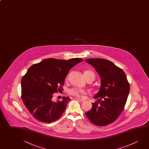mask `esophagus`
<instances>
[{"mask_svg": "<svg viewBox=\"0 0 149 149\" xmlns=\"http://www.w3.org/2000/svg\"><path fill=\"white\" fill-rule=\"evenodd\" d=\"M76 99L77 100H78V101H79V102H84V99H79V98H76Z\"/></svg>", "mask_w": 149, "mask_h": 149, "instance_id": "34e87169", "label": "esophagus"}]
</instances>
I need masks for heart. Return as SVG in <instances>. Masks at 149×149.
<instances>
[{
	"label": "heart",
	"mask_w": 149,
	"mask_h": 149,
	"mask_svg": "<svg viewBox=\"0 0 149 149\" xmlns=\"http://www.w3.org/2000/svg\"><path fill=\"white\" fill-rule=\"evenodd\" d=\"M84 75L86 77V78L90 75H94V73L93 72H91V71H86L84 72ZM68 78V77H66V79ZM68 93L69 94H70L71 95H73L77 97H81V96L82 94L84 93V91L82 89H81L76 88H72L71 89H70L68 91Z\"/></svg>",
	"instance_id": "b5f03b06"
}]
</instances>
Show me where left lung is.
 Listing matches in <instances>:
<instances>
[{"mask_svg": "<svg viewBox=\"0 0 149 149\" xmlns=\"http://www.w3.org/2000/svg\"><path fill=\"white\" fill-rule=\"evenodd\" d=\"M85 62L93 66L101 79L100 88L86 116L95 125L104 126L114 122L123 111L128 98L130 85L125 72L112 62L89 58Z\"/></svg>", "mask_w": 149, "mask_h": 149, "instance_id": "obj_1", "label": "left lung"}]
</instances>
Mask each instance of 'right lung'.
Segmentation results:
<instances>
[{"instance_id": "obj_1", "label": "right lung", "mask_w": 149, "mask_h": 149, "mask_svg": "<svg viewBox=\"0 0 149 149\" xmlns=\"http://www.w3.org/2000/svg\"><path fill=\"white\" fill-rule=\"evenodd\" d=\"M83 60L45 59L30 67L21 79V97L29 112L37 120L50 123L58 120L71 99L53 101V94L62 89L71 68Z\"/></svg>"}]
</instances>
